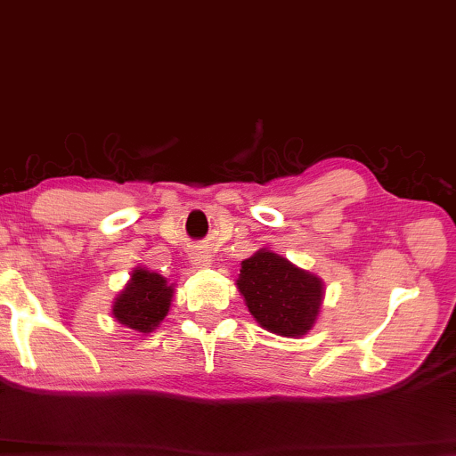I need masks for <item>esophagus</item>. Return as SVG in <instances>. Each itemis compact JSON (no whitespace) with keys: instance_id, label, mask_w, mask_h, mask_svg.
Here are the masks:
<instances>
[{"instance_id":"1","label":"esophagus","mask_w":456,"mask_h":456,"mask_svg":"<svg viewBox=\"0 0 456 456\" xmlns=\"http://www.w3.org/2000/svg\"><path fill=\"white\" fill-rule=\"evenodd\" d=\"M191 261H193V265H200V267H206L209 265V255L206 253H191Z\"/></svg>"}]
</instances>
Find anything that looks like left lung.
Returning a JSON list of instances; mask_svg holds the SVG:
<instances>
[{
	"label": "left lung",
	"instance_id": "8db88e82",
	"mask_svg": "<svg viewBox=\"0 0 456 456\" xmlns=\"http://www.w3.org/2000/svg\"><path fill=\"white\" fill-rule=\"evenodd\" d=\"M240 265L236 286L263 329L281 338H302L313 329L325 294L321 277L265 248Z\"/></svg>",
	"mask_w": 456,
	"mask_h": 456
}]
</instances>
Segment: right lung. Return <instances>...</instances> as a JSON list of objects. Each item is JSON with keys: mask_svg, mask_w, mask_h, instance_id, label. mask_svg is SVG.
Returning a JSON list of instances; mask_svg holds the SVG:
<instances>
[{"mask_svg": "<svg viewBox=\"0 0 456 456\" xmlns=\"http://www.w3.org/2000/svg\"><path fill=\"white\" fill-rule=\"evenodd\" d=\"M175 288L167 277L137 267L121 294L115 298L113 316L121 325L140 333H151L168 314Z\"/></svg>", "mask_w": 456, "mask_h": 456, "instance_id": "add662e5", "label": "right lung"}]
</instances>
